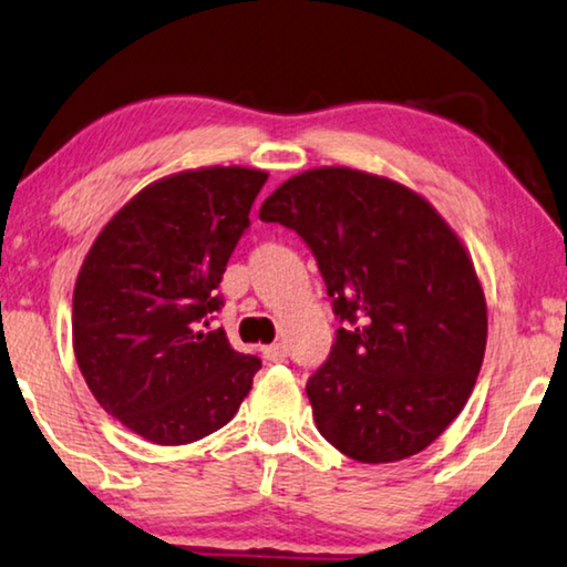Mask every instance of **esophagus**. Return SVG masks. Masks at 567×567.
Masks as SVG:
<instances>
[{"label":"esophagus","mask_w":567,"mask_h":567,"mask_svg":"<svg viewBox=\"0 0 567 567\" xmlns=\"http://www.w3.org/2000/svg\"><path fill=\"white\" fill-rule=\"evenodd\" d=\"M265 359L267 361H285L287 359V349L282 343H272V346H265Z\"/></svg>","instance_id":"obj_1"}]
</instances>
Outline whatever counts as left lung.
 <instances>
[{
	"label": "left lung",
	"mask_w": 567,
	"mask_h": 567,
	"mask_svg": "<svg viewBox=\"0 0 567 567\" xmlns=\"http://www.w3.org/2000/svg\"><path fill=\"white\" fill-rule=\"evenodd\" d=\"M259 218L308 244L346 326L306 384L320 435L361 463L425 451L486 351V298L458 236L415 190L351 167L290 177Z\"/></svg>",
	"instance_id": "obj_1"
}]
</instances>
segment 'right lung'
<instances>
[{"label": "right lung", "instance_id": "obj_1", "mask_svg": "<svg viewBox=\"0 0 567 567\" xmlns=\"http://www.w3.org/2000/svg\"><path fill=\"white\" fill-rule=\"evenodd\" d=\"M267 173L200 167L147 185L89 249L73 290V351L91 394L157 445L229 422L261 361L206 331Z\"/></svg>", "mask_w": 567, "mask_h": 567}]
</instances>
